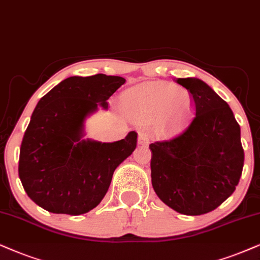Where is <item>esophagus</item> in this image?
<instances>
[{"label":"esophagus","mask_w":260,"mask_h":260,"mask_svg":"<svg viewBox=\"0 0 260 260\" xmlns=\"http://www.w3.org/2000/svg\"><path fill=\"white\" fill-rule=\"evenodd\" d=\"M138 143H139L140 145H144V146L149 145V143H150L149 133L145 132V131H139V132H138Z\"/></svg>","instance_id":"esophagus-1"}]
</instances>
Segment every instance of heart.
Wrapping results in <instances>:
<instances>
[{
	"instance_id": "b5f03b06",
	"label": "heart",
	"mask_w": 260,
	"mask_h": 260,
	"mask_svg": "<svg viewBox=\"0 0 260 260\" xmlns=\"http://www.w3.org/2000/svg\"><path fill=\"white\" fill-rule=\"evenodd\" d=\"M128 107L144 120H159L164 128L175 132L188 120L192 108L189 93L166 84H147L126 93Z\"/></svg>"
}]
</instances>
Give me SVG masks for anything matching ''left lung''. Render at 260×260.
<instances>
[{"mask_svg":"<svg viewBox=\"0 0 260 260\" xmlns=\"http://www.w3.org/2000/svg\"><path fill=\"white\" fill-rule=\"evenodd\" d=\"M192 97L185 129L150 144L151 181L175 211L198 216L217 209L238 186L245 153L240 126L225 101L197 78L176 79Z\"/></svg>","mask_w":260,"mask_h":260,"instance_id":"left-lung-1","label":"left lung"}]
</instances>
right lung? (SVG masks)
<instances>
[{"instance_id": "right-lung-1", "label": "right lung", "mask_w": 260, "mask_h": 260, "mask_svg": "<svg viewBox=\"0 0 260 260\" xmlns=\"http://www.w3.org/2000/svg\"><path fill=\"white\" fill-rule=\"evenodd\" d=\"M126 83L96 74L71 77L41 98L22 138L19 177L37 205L52 213L91 211L109 188L115 169L137 147L136 132L115 143L83 140L84 121Z\"/></svg>"}]
</instances>
